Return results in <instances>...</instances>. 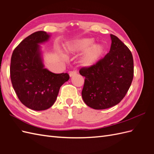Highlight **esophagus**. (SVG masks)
Returning a JSON list of instances; mask_svg holds the SVG:
<instances>
[{
    "label": "esophagus",
    "mask_w": 154,
    "mask_h": 154,
    "mask_svg": "<svg viewBox=\"0 0 154 154\" xmlns=\"http://www.w3.org/2000/svg\"><path fill=\"white\" fill-rule=\"evenodd\" d=\"M76 74H77V71H71V72H70V73H69V76H71V77H72V76H75Z\"/></svg>",
    "instance_id": "obj_1"
}]
</instances>
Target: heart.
I'll use <instances>...</instances> for the list:
<instances>
[{
  "label": "heart",
  "mask_w": 154,
  "mask_h": 154,
  "mask_svg": "<svg viewBox=\"0 0 154 154\" xmlns=\"http://www.w3.org/2000/svg\"><path fill=\"white\" fill-rule=\"evenodd\" d=\"M94 39L80 38L70 42L66 49L69 53L80 54L83 53L80 59L83 67H90L95 65L104 53V47L101 44H93Z\"/></svg>",
  "instance_id": "1"
}]
</instances>
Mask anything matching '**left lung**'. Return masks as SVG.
Instances as JSON below:
<instances>
[{
	"label": "left lung",
	"mask_w": 154,
	"mask_h": 154,
	"mask_svg": "<svg viewBox=\"0 0 154 154\" xmlns=\"http://www.w3.org/2000/svg\"><path fill=\"white\" fill-rule=\"evenodd\" d=\"M109 53L90 67H82L85 76L82 98L88 106L97 110L118 104L128 92L134 77L131 51L117 36L110 35Z\"/></svg>",
	"instance_id": "obj_1"
}]
</instances>
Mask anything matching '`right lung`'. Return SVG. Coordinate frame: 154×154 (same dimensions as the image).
<instances>
[{
	"label": "right lung",
	"instance_id": "add662e5",
	"mask_svg": "<svg viewBox=\"0 0 154 154\" xmlns=\"http://www.w3.org/2000/svg\"><path fill=\"white\" fill-rule=\"evenodd\" d=\"M45 31L33 32L14 49L10 65L13 87L21 103L34 110H44L57 100L60 88L69 80L67 73L55 74L44 68L38 44L48 41Z\"/></svg>",
	"mask_w": 154,
	"mask_h": 154
}]
</instances>
